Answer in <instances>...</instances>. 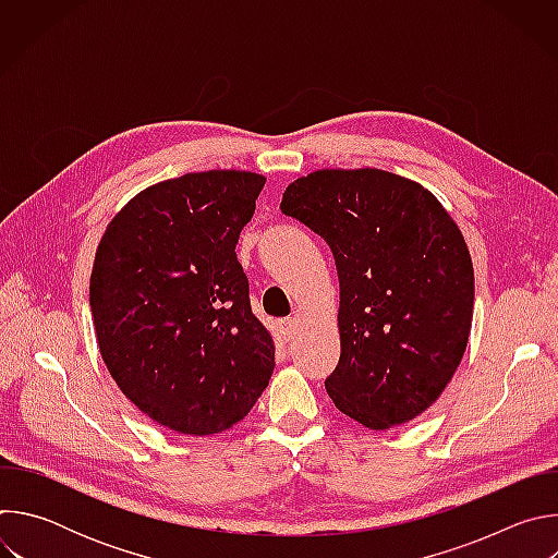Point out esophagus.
<instances>
[{"mask_svg": "<svg viewBox=\"0 0 558 558\" xmlns=\"http://www.w3.org/2000/svg\"><path fill=\"white\" fill-rule=\"evenodd\" d=\"M278 329H280V336L289 342V340H293V338L298 336V331H300V320H298V317H284V320H280Z\"/></svg>", "mask_w": 558, "mask_h": 558, "instance_id": "1", "label": "esophagus"}]
</instances>
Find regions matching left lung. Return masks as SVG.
<instances>
[{
	"mask_svg": "<svg viewBox=\"0 0 558 558\" xmlns=\"http://www.w3.org/2000/svg\"><path fill=\"white\" fill-rule=\"evenodd\" d=\"M282 214L323 235L340 278L342 353L327 392L344 415L386 430L422 415L452 379L472 325L463 235L420 183L384 170H317Z\"/></svg>",
	"mask_w": 558,
	"mask_h": 558,
	"instance_id": "8db88e82",
	"label": "left lung"
}]
</instances>
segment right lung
<instances>
[{
    "mask_svg": "<svg viewBox=\"0 0 558 558\" xmlns=\"http://www.w3.org/2000/svg\"><path fill=\"white\" fill-rule=\"evenodd\" d=\"M265 177L194 172L136 194L108 225L90 276L101 357L156 424L214 435L241 422L274 373L235 243Z\"/></svg>",
    "mask_w": 558,
    "mask_h": 558,
    "instance_id": "add662e5",
    "label": "right lung"
}]
</instances>
